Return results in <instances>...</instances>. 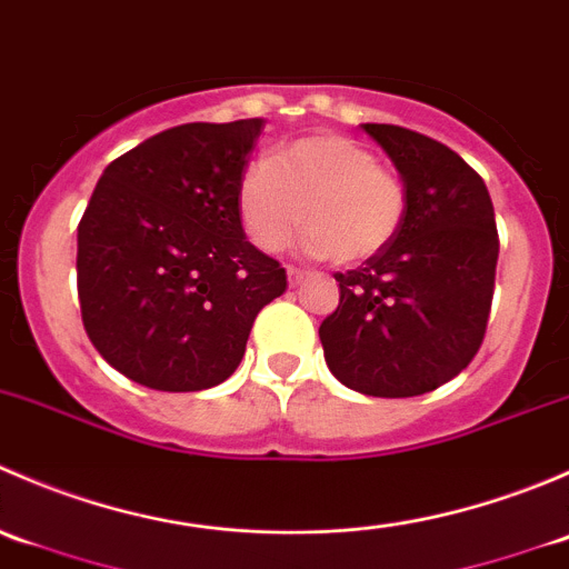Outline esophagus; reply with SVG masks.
Listing matches in <instances>:
<instances>
[{"mask_svg":"<svg viewBox=\"0 0 569 569\" xmlns=\"http://www.w3.org/2000/svg\"><path fill=\"white\" fill-rule=\"evenodd\" d=\"M286 274H289V286H300L306 278V272H300L297 267H286Z\"/></svg>","mask_w":569,"mask_h":569,"instance_id":"1","label":"esophagus"}]
</instances>
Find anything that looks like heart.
Here are the masks:
<instances>
[{"label": "heart", "mask_w": 569, "mask_h": 569, "mask_svg": "<svg viewBox=\"0 0 569 569\" xmlns=\"http://www.w3.org/2000/svg\"><path fill=\"white\" fill-rule=\"evenodd\" d=\"M405 211L399 176L343 134L300 137L272 159L252 162L239 181V217L263 252L283 250L306 217L308 256L369 261L393 242Z\"/></svg>", "instance_id": "1"}]
</instances>
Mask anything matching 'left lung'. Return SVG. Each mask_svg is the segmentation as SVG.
Here are the masks:
<instances>
[{"label": "left lung", "mask_w": 569, "mask_h": 569, "mask_svg": "<svg viewBox=\"0 0 569 569\" xmlns=\"http://www.w3.org/2000/svg\"><path fill=\"white\" fill-rule=\"evenodd\" d=\"M363 131L399 170L407 211L386 250L336 274L341 300L319 338L341 386L407 399L455 380L479 352L496 286V211L481 176L449 146L391 123Z\"/></svg>", "instance_id": "obj_1"}]
</instances>
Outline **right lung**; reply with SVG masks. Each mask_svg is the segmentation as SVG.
Returning <instances> with one entry per match:
<instances>
[{"instance_id": "add662e5", "label": "right lung", "mask_w": 569, "mask_h": 569, "mask_svg": "<svg viewBox=\"0 0 569 569\" xmlns=\"http://www.w3.org/2000/svg\"><path fill=\"white\" fill-rule=\"evenodd\" d=\"M263 120L183 123L107 164L77 233L88 338L153 391H206L237 371L286 269L248 242L239 181Z\"/></svg>"}]
</instances>
